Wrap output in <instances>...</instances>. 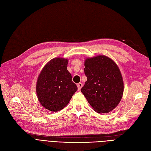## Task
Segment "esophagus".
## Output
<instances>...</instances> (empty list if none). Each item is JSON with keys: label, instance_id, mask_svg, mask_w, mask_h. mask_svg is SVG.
Masks as SVG:
<instances>
[{"label": "esophagus", "instance_id": "obj_1", "mask_svg": "<svg viewBox=\"0 0 151 151\" xmlns=\"http://www.w3.org/2000/svg\"><path fill=\"white\" fill-rule=\"evenodd\" d=\"M82 87V83H79V84H77V88H78V91H80L81 89V88Z\"/></svg>", "mask_w": 151, "mask_h": 151}]
</instances>
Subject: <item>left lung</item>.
Wrapping results in <instances>:
<instances>
[{
  "mask_svg": "<svg viewBox=\"0 0 151 151\" xmlns=\"http://www.w3.org/2000/svg\"><path fill=\"white\" fill-rule=\"evenodd\" d=\"M84 72L87 80L81 89L92 109L98 113H108L120 102L124 92L121 72L109 57L99 55L86 58Z\"/></svg>",
  "mask_w": 151,
  "mask_h": 151,
  "instance_id": "1",
  "label": "left lung"
}]
</instances>
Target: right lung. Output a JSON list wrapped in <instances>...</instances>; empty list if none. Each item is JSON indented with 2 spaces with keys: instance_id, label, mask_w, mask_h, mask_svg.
Returning <instances> with one entry per match:
<instances>
[{
  "instance_id": "right-lung-1",
  "label": "right lung",
  "mask_w": 151,
  "mask_h": 151,
  "mask_svg": "<svg viewBox=\"0 0 151 151\" xmlns=\"http://www.w3.org/2000/svg\"><path fill=\"white\" fill-rule=\"evenodd\" d=\"M69 60L55 58L47 63L40 71L36 84L40 104L52 112H58L69 102L77 87L67 70Z\"/></svg>"
}]
</instances>
